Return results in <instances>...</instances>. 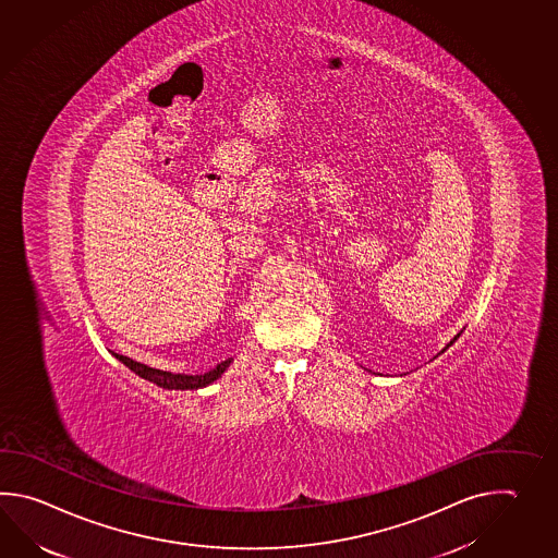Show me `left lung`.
Segmentation results:
<instances>
[{"instance_id":"obj_1","label":"left lung","mask_w":558,"mask_h":558,"mask_svg":"<svg viewBox=\"0 0 558 558\" xmlns=\"http://www.w3.org/2000/svg\"><path fill=\"white\" fill-rule=\"evenodd\" d=\"M459 336H461V331H459V333H457L456 338H453V340L449 341V343H447V345H445L444 350H441V352L437 353V355H441V353L447 352V350H449V348H451V345H453V343H456L457 338H459ZM437 355H435V357H437Z\"/></svg>"}]
</instances>
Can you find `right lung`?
Instances as JSON below:
<instances>
[{
	"instance_id": "add662e5",
	"label": "right lung",
	"mask_w": 558,
	"mask_h": 558,
	"mask_svg": "<svg viewBox=\"0 0 558 558\" xmlns=\"http://www.w3.org/2000/svg\"><path fill=\"white\" fill-rule=\"evenodd\" d=\"M114 357H117L121 364H125L131 372H135L138 377L147 379L150 384L162 387V389H181V391L182 389H201V387L215 384L218 377H222V374L227 372L228 365L234 362V357H228V360L215 365L213 369H208L205 374H194L193 376V374H172V372H162V369L141 364V362H135V360L125 357V355H119V353H114Z\"/></svg>"
}]
</instances>
